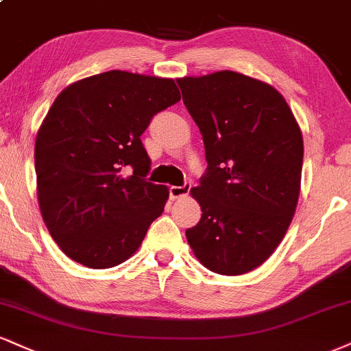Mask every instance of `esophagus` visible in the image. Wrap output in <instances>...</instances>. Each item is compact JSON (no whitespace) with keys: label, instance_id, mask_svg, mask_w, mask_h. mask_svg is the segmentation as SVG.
<instances>
[{"label":"esophagus","instance_id":"34e87169","mask_svg":"<svg viewBox=\"0 0 351 351\" xmlns=\"http://www.w3.org/2000/svg\"><path fill=\"white\" fill-rule=\"evenodd\" d=\"M189 189H191V184H189V183H184L183 186H171L170 188L171 199H178V197L186 196V194L189 193Z\"/></svg>","mask_w":351,"mask_h":351}]
</instances>
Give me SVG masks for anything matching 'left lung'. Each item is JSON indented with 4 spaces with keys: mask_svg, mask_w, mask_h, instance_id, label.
Instances as JSON below:
<instances>
[{
    "mask_svg": "<svg viewBox=\"0 0 351 351\" xmlns=\"http://www.w3.org/2000/svg\"><path fill=\"white\" fill-rule=\"evenodd\" d=\"M199 128L208 168L193 197L201 221L189 247L210 271L260 267L285 237L301 191L304 143L293 111L271 84L237 71L176 80Z\"/></svg>",
    "mask_w": 351,
    "mask_h": 351,
    "instance_id": "left-lung-1",
    "label": "left lung"
}]
</instances>
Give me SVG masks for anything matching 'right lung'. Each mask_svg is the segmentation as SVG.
Masks as SVG:
<instances>
[{
  "instance_id": "right-lung-1",
  "label": "right lung",
  "mask_w": 351,
  "mask_h": 351,
  "mask_svg": "<svg viewBox=\"0 0 351 351\" xmlns=\"http://www.w3.org/2000/svg\"><path fill=\"white\" fill-rule=\"evenodd\" d=\"M180 99L171 78L121 70L71 83L55 98L34 150L37 199L50 235L73 261L116 267L162 216L168 188L143 178L150 158L141 135Z\"/></svg>"
}]
</instances>
